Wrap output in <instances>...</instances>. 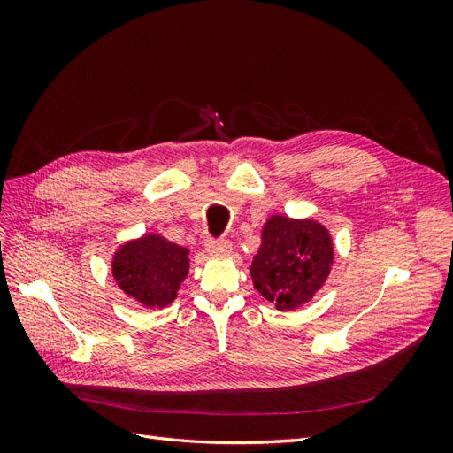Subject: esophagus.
I'll return each instance as SVG.
<instances>
[{
  "mask_svg": "<svg viewBox=\"0 0 453 453\" xmlns=\"http://www.w3.org/2000/svg\"><path fill=\"white\" fill-rule=\"evenodd\" d=\"M205 250L213 257H225L232 251V243L228 240H208L205 242Z\"/></svg>",
  "mask_w": 453,
  "mask_h": 453,
  "instance_id": "esophagus-1",
  "label": "esophagus"
}]
</instances>
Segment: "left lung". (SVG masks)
I'll list each match as a JSON object with an SVG mask.
<instances>
[{
	"instance_id": "1",
	"label": "left lung",
	"mask_w": 453,
	"mask_h": 453,
	"mask_svg": "<svg viewBox=\"0 0 453 453\" xmlns=\"http://www.w3.org/2000/svg\"><path fill=\"white\" fill-rule=\"evenodd\" d=\"M334 260L328 230L313 219L272 215L250 266L255 289L278 310H295L313 298Z\"/></svg>"
}]
</instances>
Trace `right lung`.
I'll list each match as a JSON object with an SVG mask.
<instances>
[{
  "instance_id": "obj_1",
  "label": "right lung",
  "mask_w": 453,
  "mask_h": 453,
  "mask_svg": "<svg viewBox=\"0 0 453 453\" xmlns=\"http://www.w3.org/2000/svg\"><path fill=\"white\" fill-rule=\"evenodd\" d=\"M111 272L117 285L145 308L172 304L188 273V250L160 234L130 240L115 251Z\"/></svg>"
}]
</instances>
